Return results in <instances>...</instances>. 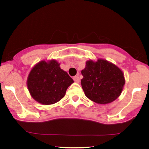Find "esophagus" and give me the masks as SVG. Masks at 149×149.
Here are the masks:
<instances>
[{
	"instance_id": "obj_1",
	"label": "esophagus",
	"mask_w": 149,
	"mask_h": 149,
	"mask_svg": "<svg viewBox=\"0 0 149 149\" xmlns=\"http://www.w3.org/2000/svg\"><path fill=\"white\" fill-rule=\"evenodd\" d=\"M73 80H74L75 82H76V83H80V78L78 76H74L73 77Z\"/></svg>"
}]
</instances>
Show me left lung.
<instances>
[{
	"mask_svg": "<svg viewBox=\"0 0 149 149\" xmlns=\"http://www.w3.org/2000/svg\"><path fill=\"white\" fill-rule=\"evenodd\" d=\"M81 85L90 100L100 104L113 102L120 95L125 83L123 71L115 64L102 59L86 61L81 71Z\"/></svg>",
	"mask_w": 149,
	"mask_h": 149,
	"instance_id": "left-lung-1",
	"label": "left lung"
}]
</instances>
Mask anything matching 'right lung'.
Returning <instances> with one entry per match:
<instances>
[{"label": "right lung", "instance_id": "right-lung-1", "mask_svg": "<svg viewBox=\"0 0 149 149\" xmlns=\"http://www.w3.org/2000/svg\"><path fill=\"white\" fill-rule=\"evenodd\" d=\"M52 59L40 61L31 70L27 78V87L31 95L38 103L49 105L64 97L73 80Z\"/></svg>", "mask_w": 149, "mask_h": 149}]
</instances>
